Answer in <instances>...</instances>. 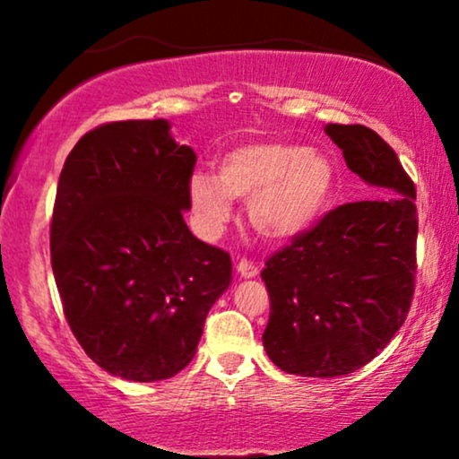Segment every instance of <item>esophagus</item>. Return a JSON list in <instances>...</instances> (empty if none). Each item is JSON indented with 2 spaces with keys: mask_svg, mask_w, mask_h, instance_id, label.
Here are the masks:
<instances>
[{
  "mask_svg": "<svg viewBox=\"0 0 459 459\" xmlns=\"http://www.w3.org/2000/svg\"><path fill=\"white\" fill-rule=\"evenodd\" d=\"M237 272L241 273L244 278H255L256 273L261 272V265L256 261H250V259H241L237 263Z\"/></svg>",
  "mask_w": 459,
  "mask_h": 459,
  "instance_id": "esophagus-1",
  "label": "esophagus"
}]
</instances>
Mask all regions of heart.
<instances>
[{"instance_id": "b5f03b06", "label": "heart", "mask_w": 459, "mask_h": 459, "mask_svg": "<svg viewBox=\"0 0 459 459\" xmlns=\"http://www.w3.org/2000/svg\"><path fill=\"white\" fill-rule=\"evenodd\" d=\"M334 168L324 152L282 140L237 144L218 160V175L194 172L187 196L200 233L213 237L247 198L252 229L272 241L307 233L328 212Z\"/></svg>"}]
</instances>
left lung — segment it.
<instances>
[{"instance_id":"8db88e82","label":"left lung","mask_w":459,"mask_h":459,"mask_svg":"<svg viewBox=\"0 0 459 459\" xmlns=\"http://www.w3.org/2000/svg\"><path fill=\"white\" fill-rule=\"evenodd\" d=\"M325 134L377 198L332 209L261 272L267 356L307 377L347 376L380 354L408 317L416 273V187L397 152L365 125Z\"/></svg>"}]
</instances>
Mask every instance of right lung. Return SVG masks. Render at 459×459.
<instances>
[{
	"instance_id": "1",
	"label": "right lung",
	"mask_w": 459,
	"mask_h": 459,
	"mask_svg": "<svg viewBox=\"0 0 459 459\" xmlns=\"http://www.w3.org/2000/svg\"><path fill=\"white\" fill-rule=\"evenodd\" d=\"M196 152L168 120H118L68 152L51 215V267L65 317L112 376L168 380L192 362L230 256L189 233Z\"/></svg>"
}]
</instances>
